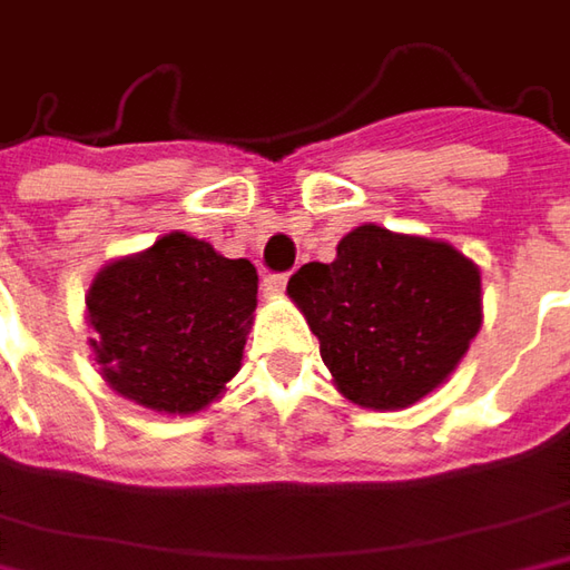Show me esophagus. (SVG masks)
<instances>
[{
	"label": "esophagus",
	"instance_id": "obj_1",
	"mask_svg": "<svg viewBox=\"0 0 570 570\" xmlns=\"http://www.w3.org/2000/svg\"><path fill=\"white\" fill-rule=\"evenodd\" d=\"M284 289H286V274H267V277H264V293L281 296Z\"/></svg>",
	"mask_w": 570,
	"mask_h": 570
}]
</instances>
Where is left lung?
<instances>
[{
  "mask_svg": "<svg viewBox=\"0 0 570 570\" xmlns=\"http://www.w3.org/2000/svg\"><path fill=\"white\" fill-rule=\"evenodd\" d=\"M286 293L334 385L354 405L409 409L443 383L482 328V274L446 242L357 226L332 264H303Z\"/></svg>",
  "mask_w": 570,
  "mask_h": 570,
  "instance_id": "8db88e82",
  "label": "left lung"
}]
</instances>
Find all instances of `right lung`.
<instances>
[{"label": "right lung", "instance_id": "1", "mask_svg": "<svg viewBox=\"0 0 570 570\" xmlns=\"http://www.w3.org/2000/svg\"><path fill=\"white\" fill-rule=\"evenodd\" d=\"M86 306L105 383L142 409L194 414L242 366L258 271L252 261L223 258L204 238L168 233L101 267Z\"/></svg>", "mask_w": 570, "mask_h": 570}]
</instances>
